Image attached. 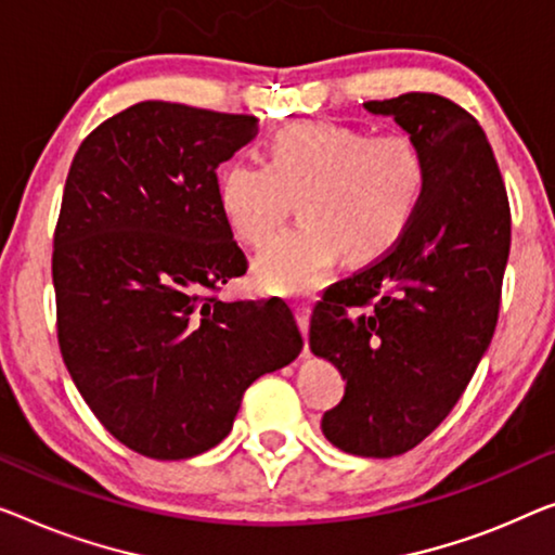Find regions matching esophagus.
<instances>
[{"label":"esophagus","mask_w":555,"mask_h":555,"mask_svg":"<svg viewBox=\"0 0 555 555\" xmlns=\"http://www.w3.org/2000/svg\"><path fill=\"white\" fill-rule=\"evenodd\" d=\"M294 311H296V321H299V328H301V334H304L306 351H309V319H311V309L306 304H296Z\"/></svg>","instance_id":"esophagus-1"}]
</instances>
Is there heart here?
Returning a JSON list of instances; mask_svg holds the SVG:
<instances>
[{
	"mask_svg": "<svg viewBox=\"0 0 555 555\" xmlns=\"http://www.w3.org/2000/svg\"><path fill=\"white\" fill-rule=\"evenodd\" d=\"M424 189V149L406 131L369 137L341 121H301L276 131L267 164H229L219 206L244 244L261 246L299 198L301 224L254 261L256 284L294 296L317 288L341 251L361 263L391 249L416 217Z\"/></svg>",
	"mask_w": 555,
	"mask_h": 555,
	"instance_id": "b5f03b06",
	"label": "heart"
}]
</instances>
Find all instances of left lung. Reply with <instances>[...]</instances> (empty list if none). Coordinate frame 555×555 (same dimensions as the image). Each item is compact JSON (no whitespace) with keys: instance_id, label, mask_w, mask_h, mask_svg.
<instances>
[{"instance_id":"obj_1","label":"left lung","mask_w":555,"mask_h":555,"mask_svg":"<svg viewBox=\"0 0 555 555\" xmlns=\"http://www.w3.org/2000/svg\"><path fill=\"white\" fill-rule=\"evenodd\" d=\"M363 106L424 149V198L391 249L321 299L309 346L346 378L321 431L353 456L391 459L449 416L489 349L511 209L489 139L451 99L409 92Z\"/></svg>"}]
</instances>
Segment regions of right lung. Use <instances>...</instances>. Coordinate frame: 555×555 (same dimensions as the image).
Listing matches in <instances>:
<instances>
[{"label":"right lung","instance_id":"1","mask_svg":"<svg viewBox=\"0 0 555 555\" xmlns=\"http://www.w3.org/2000/svg\"><path fill=\"white\" fill-rule=\"evenodd\" d=\"M256 124L139 102L99 124L66 173L52 254L62 359L106 431L149 459L224 441L246 388L304 349L286 304L217 299L246 274L217 167Z\"/></svg>","mask_w":555,"mask_h":555}]
</instances>
